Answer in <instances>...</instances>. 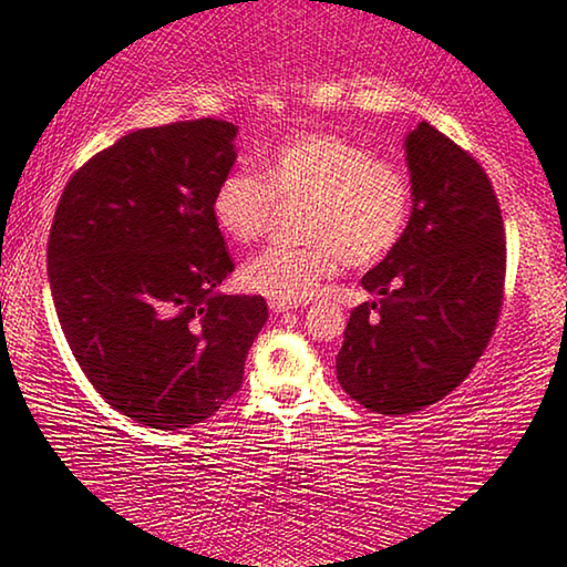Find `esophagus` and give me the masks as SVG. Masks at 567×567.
<instances>
[{
	"label": "esophagus",
	"mask_w": 567,
	"mask_h": 567,
	"mask_svg": "<svg viewBox=\"0 0 567 567\" xmlns=\"http://www.w3.org/2000/svg\"><path fill=\"white\" fill-rule=\"evenodd\" d=\"M270 310L277 312V315H285V312H290V310H297V305L280 302V300H270Z\"/></svg>",
	"instance_id": "esophagus-1"
}]
</instances>
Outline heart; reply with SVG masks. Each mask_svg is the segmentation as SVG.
I'll list each match as a JSON object with an SVG mask.
<instances>
[{
	"label": "heart",
	"instance_id": "heart-1",
	"mask_svg": "<svg viewBox=\"0 0 567 567\" xmlns=\"http://www.w3.org/2000/svg\"><path fill=\"white\" fill-rule=\"evenodd\" d=\"M302 205L305 245H270L243 265L249 292L302 302L348 260L370 267L405 237L412 215L410 172L395 159L334 132H297L252 169L237 167L217 182L213 217L235 243H255L275 203Z\"/></svg>",
	"mask_w": 567,
	"mask_h": 567
}]
</instances>
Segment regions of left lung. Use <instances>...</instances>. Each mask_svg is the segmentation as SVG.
<instances>
[{
  "label": "left lung",
  "instance_id": "obj_1",
  "mask_svg": "<svg viewBox=\"0 0 567 567\" xmlns=\"http://www.w3.org/2000/svg\"><path fill=\"white\" fill-rule=\"evenodd\" d=\"M412 215L400 245L362 277L380 295L350 312L338 380L380 415L450 395L491 342L505 290V227L491 177L433 124L405 140Z\"/></svg>",
  "mask_w": 567,
  "mask_h": 567
}]
</instances>
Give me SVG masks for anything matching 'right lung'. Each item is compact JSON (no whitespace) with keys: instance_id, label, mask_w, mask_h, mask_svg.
<instances>
[{"instance_id":"add662e5","label":"right lung","mask_w":567,"mask_h":567,"mask_svg":"<svg viewBox=\"0 0 567 567\" xmlns=\"http://www.w3.org/2000/svg\"><path fill=\"white\" fill-rule=\"evenodd\" d=\"M235 137L213 117L130 132L84 162L56 205V318L94 390L140 425L213 417L243 388L267 322L260 295L215 292L235 270L213 217Z\"/></svg>"}]
</instances>
